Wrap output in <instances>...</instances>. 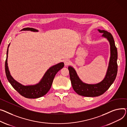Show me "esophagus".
<instances>
[{
    "instance_id": "esophagus-1",
    "label": "esophagus",
    "mask_w": 127,
    "mask_h": 127,
    "mask_svg": "<svg viewBox=\"0 0 127 127\" xmlns=\"http://www.w3.org/2000/svg\"><path fill=\"white\" fill-rule=\"evenodd\" d=\"M64 62V64H65V66L69 65V63H70V61L68 60H65Z\"/></svg>"
}]
</instances>
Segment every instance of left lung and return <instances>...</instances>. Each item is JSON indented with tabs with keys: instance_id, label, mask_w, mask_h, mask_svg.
Instances as JSON below:
<instances>
[{
	"instance_id": "1",
	"label": "left lung",
	"mask_w": 127,
	"mask_h": 127,
	"mask_svg": "<svg viewBox=\"0 0 127 127\" xmlns=\"http://www.w3.org/2000/svg\"><path fill=\"white\" fill-rule=\"evenodd\" d=\"M97 31L100 33H103L102 37L108 41L110 49V57L104 79L96 84L85 83L80 79L73 67L69 66L68 67L73 90L79 95L84 96L95 97L103 95L113 84L117 73V50L113 37L110 33L106 31L99 29Z\"/></svg>"
}]
</instances>
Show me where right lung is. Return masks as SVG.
I'll use <instances>...</instances> for the list:
<instances>
[{
	"label": "right lung",
	"instance_id": "1",
	"mask_svg": "<svg viewBox=\"0 0 127 127\" xmlns=\"http://www.w3.org/2000/svg\"><path fill=\"white\" fill-rule=\"evenodd\" d=\"M22 31H31L32 32H38L39 31L33 28H26ZM10 43L8 44L6 52V58L5 62V71L7 80L13 87L22 96L29 98H36L42 97L45 95L51 88L54 79L57 73L64 66L63 62H60L56 64L50 68L45 72L43 77L39 83L34 85H24L16 81L11 75L7 64V57L8 47Z\"/></svg>",
	"mask_w": 127,
	"mask_h": 127
}]
</instances>
